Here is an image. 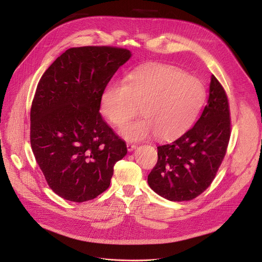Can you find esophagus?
I'll return each instance as SVG.
<instances>
[{
	"instance_id": "34e87169",
	"label": "esophagus",
	"mask_w": 262,
	"mask_h": 262,
	"mask_svg": "<svg viewBox=\"0 0 262 262\" xmlns=\"http://www.w3.org/2000/svg\"><path fill=\"white\" fill-rule=\"evenodd\" d=\"M126 147H127V150L128 151H133L134 149H136V144H134V143H129V142H127L126 143Z\"/></svg>"
}]
</instances>
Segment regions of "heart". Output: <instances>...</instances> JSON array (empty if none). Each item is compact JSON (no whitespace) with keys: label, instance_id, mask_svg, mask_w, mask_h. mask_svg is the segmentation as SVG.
<instances>
[{"label":"heart","instance_id":"heart-1","mask_svg":"<svg viewBox=\"0 0 262 262\" xmlns=\"http://www.w3.org/2000/svg\"><path fill=\"white\" fill-rule=\"evenodd\" d=\"M205 99L202 82L172 66L151 65L132 72L124 82L110 84L100 99L101 113L117 127L138 114L143 118L122 128L128 140H142L155 134L170 140L188 129Z\"/></svg>","mask_w":262,"mask_h":262}]
</instances>
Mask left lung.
Instances as JSON below:
<instances>
[{"label": "left lung", "instance_id": "8db88e82", "mask_svg": "<svg viewBox=\"0 0 262 262\" xmlns=\"http://www.w3.org/2000/svg\"><path fill=\"white\" fill-rule=\"evenodd\" d=\"M231 134L227 94L211 76L209 96L196 124L174 142L158 146V163L148 184L170 201H189L214 179L226 155Z\"/></svg>", "mask_w": 262, "mask_h": 262}]
</instances>
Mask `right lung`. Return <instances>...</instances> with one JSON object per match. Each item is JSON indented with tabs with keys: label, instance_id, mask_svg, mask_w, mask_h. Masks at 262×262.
Here are the masks:
<instances>
[{
	"label": "right lung",
	"instance_id": "right-lung-1",
	"mask_svg": "<svg viewBox=\"0 0 262 262\" xmlns=\"http://www.w3.org/2000/svg\"><path fill=\"white\" fill-rule=\"evenodd\" d=\"M132 54L114 47L72 48L43 73L32 101L30 142L50 188L68 201L96 198L127 154L101 118L107 83Z\"/></svg>",
	"mask_w": 262,
	"mask_h": 262
}]
</instances>
